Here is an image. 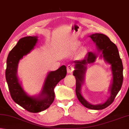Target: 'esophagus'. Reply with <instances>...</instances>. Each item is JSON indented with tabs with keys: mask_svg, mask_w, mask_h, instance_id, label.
I'll return each mask as SVG.
<instances>
[{
	"mask_svg": "<svg viewBox=\"0 0 129 129\" xmlns=\"http://www.w3.org/2000/svg\"><path fill=\"white\" fill-rule=\"evenodd\" d=\"M74 70V68L73 66H72L71 64H69L67 66V71L68 74H71V73H72L73 72Z\"/></svg>",
	"mask_w": 129,
	"mask_h": 129,
	"instance_id": "34e87169",
	"label": "esophagus"
}]
</instances>
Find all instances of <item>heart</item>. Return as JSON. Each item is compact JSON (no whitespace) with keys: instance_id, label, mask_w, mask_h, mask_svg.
I'll use <instances>...</instances> for the list:
<instances>
[{"instance_id":"b5f03b06","label":"heart","mask_w":129,"mask_h":129,"mask_svg":"<svg viewBox=\"0 0 129 129\" xmlns=\"http://www.w3.org/2000/svg\"><path fill=\"white\" fill-rule=\"evenodd\" d=\"M80 46H81V44H80V43L79 42H76L74 44V45L72 46V49L73 50H75L78 49L80 47Z\"/></svg>"}]
</instances>
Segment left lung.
<instances>
[{
  "instance_id": "1",
  "label": "left lung",
  "mask_w": 129,
  "mask_h": 129,
  "mask_svg": "<svg viewBox=\"0 0 129 129\" xmlns=\"http://www.w3.org/2000/svg\"><path fill=\"white\" fill-rule=\"evenodd\" d=\"M90 38L96 46V52H89L83 60H75V70L73 75L76 79V94L77 99L82 105L91 110H99L107 107L113 102L120 90L123 82V65L116 45L106 35L102 34H93ZM101 53L100 54V53ZM99 54L100 58H103L107 63L111 65L113 79L109 92L110 96L103 104L93 105L87 102L81 94V86L84 82V77L87 64L95 61Z\"/></svg>"
}]
</instances>
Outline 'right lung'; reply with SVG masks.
<instances>
[{"label":"right lung","mask_w":129,"mask_h":129,"mask_svg":"<svg viewBox=\"0 0 129 129\" xmlns=\"http://www.w3.org/2000/svg\"><path fill=\"white\" fill-rule=\"evenodd\" d=\"M38 38L37 36H26L19 40L7 57L6 71V78L12 99L33 113L40 112L49 107L54 99L55 86L67 74L66 67L63 65L55 71L48 73L39 94L30 96L26 93L18 78V63L23 56L34 49Z\"/></svg>","instance_id":"add662e5"}]
</instances>
